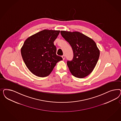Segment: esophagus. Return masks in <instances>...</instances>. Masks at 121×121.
Wrapping results in <instances>:
<instances>
[{
    "label": "esophagus",
    "instance_id": "34e87169",
    "mask_svg": "<svg viewBox=\"0 0 121 121\" xmlns=\"http://www.w3.org/2000/svg\"><path fill=\"white\" fill-rule=\"evenodd\" d=\"M62 57L63 60H65V55H63L62 56Z\"/></svg>",
    "mask_w": 121,
    "mask_h": 121
}]
</instances>
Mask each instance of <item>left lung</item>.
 <instances>
[{
  "instance_id": "8db88e82",
  "label": "left lung",
  "mask_w": 121,
  "mask_h": 121,
  "mask_svg": "<svg viewBox=\"0 0 121 121\" xmlns=\"http://www.w3.org/2000/svg\"><path fill=\"white\" fill-rule=\"evenodd\" d=\"M61 35L71 46L73 52L72 61L67 64L76 78H84L90 74L98 62L100 51L93 39L78 31H61Z\"/></svg>"
}]
</instances>
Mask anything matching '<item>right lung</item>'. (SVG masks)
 Listing matches in <instances>:
<instances>
[{
	"label": "right lung",
	"mask_w": 121,
	"mask_h": 121,
	"mask_svg": "<svg viewBox=\"0 0 121 121\" xmlns=\"http://www.w3.org/2000/svg\"><path fill=\"white\" fill-rule=\"evenodd\" d=\"M60 32L44 29L29 36L23 43L21 48L22 58L28 69L35 76H48L56 63L62 60L56 54L53 43Z\"/></svg>",
	"instance_id": "1"
}]
</instances>
